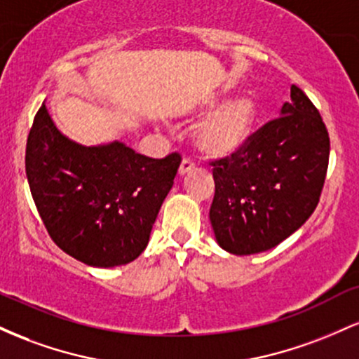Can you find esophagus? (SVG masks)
Segmentation results:
<instances>
[{
	"instance_id": "esophagus-1",
	"label": "esophagus",
	"mask_w": 359,
	"mask_h": 359,
	"mask_svg": "<svg viewBox=\"0 0 359 359\" xmlns=\"http://www.w3.org/2000/svg\"><path fill=\"white\" fill-rule=\"evenodd\" d=\"M194 168V162L191 158H187V156H184L182 162H180V167H179V174L184 175L187 174V172H191Z\"/></svg>"
}]
</instances>
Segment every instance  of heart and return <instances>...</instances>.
Here are the masks:
<instances>
[{"label":"heart","mask_w":359,"mask_h":359,"mask_svg":"<svg viewBox=\"0 0 359 359\" xmlns=\"http://www.w3.org/2000/svg\"><path fill=\"white\" fill-rule=\"evenodd\" d=\"M217 102L212 96L205 101L211 108ZM258 119V102L251 94H240L222 102L205 116L194 131L197 150L208 158H224L246 145Z\"/></svg>","instance_id":"obj_1"}]
</instances>
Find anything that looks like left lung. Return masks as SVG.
I'll return each instance as SVG.
<instances>
[{
    "label": "left lung",
    "mask_w": 359,
    "mask_h": 359,
    "mask_svg": "<svg viewBox=\"0 0 359 359\" xmlns=\"http://www.w3.org/2000/svg\"><path fill=\"white\" fill-rule=\"evenodd\" d=\"M280 116L258 128L231 156L212 160L209 211L222 250L255 255L295 233L319 204L329 163V133L297 86Z\"/></svg>",
    "instance_id": "1"
}]
</instances>
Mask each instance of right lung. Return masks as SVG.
Returning <instances> with one entry per match:
<instances>
[{
    "label": "right lung",
    "mask_w": 359,
    "mask_h": 359,
    "mask_svg": "<svg viewBox=\"0 0 359 359\" xmlns=\"http://www.w3.org/2000/svg\"><path fill=\"white\" fill-rule=\"evenodd\" d=\"M180 160L179 154L150 158L119 142L82 147L57 130L42 104L25 167L53 243L86 265L111 269L147 248Z\"/></svg>",
    "instance_id": "obj_1"
}]
</instances>
